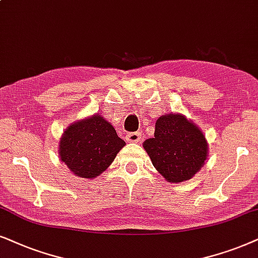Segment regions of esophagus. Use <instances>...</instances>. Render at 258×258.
Returning <instances> with one entry per match:
<instances>
[{"mask_svg":"<svg viewBox=\"0 0 258 258\" xmlns=\"http://www.w3.org/2000/svg\"><path fill=\"white\" fill-rule=\"evenodd\" d=\"M126 140L128 143H139L142 140V133L140 132H131L126 136Z\"/></svg>","mask_w":258,"mask_h":258,"instance_id":"esophagus-1","label":"esophagus"}]
</instances>
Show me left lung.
<instances>
[{"instance_id":"obj_1","label":"left lung","mask_w":258,"mask_h":258,"mask_svg":"<svg viewBox=\"0 0 258 258\" xmlns=\"http://www.w3.org/2000/svg\"><path fill=\"white\" fill-rule=\"evenodd\" d=\"M153 166L171 183L195 176L208 156V144L197 126L180 114L160 116L153 138L143 144Z\"/></svg>"}]
</instances>
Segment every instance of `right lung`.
<instances>
[{
	"label": "right lung",
	"mask_w": 258,
	"mask_h": 258,
	"mask_svg": "<svg viewBox=\"0 0 258 258\" xmlns=\"http://www.w3.org/2000/svg\"><path fill=\"white\" fill-rule=\"evenodd\" d=\"M125 146L114 127L93 115L68 127L60 140V159L75 176L94 178L105 171Z\"/></svg>",
	"instance_id": "1"
}]
</instances>
